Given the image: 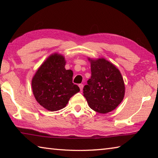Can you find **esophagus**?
I'll list each match as a JSON object with an SVG mask.
<instances>
[{
    "mask_svg": "<svg viewBox=\"0 0 158 158\" xmlns=\"http://www.w3.org/2000/svg\"><path fill=\"white\" fill-rule=\"evenodd\" d=\"M79 88H80V90H81V91H82L83 88V84H79Z\"/></svg>",
    "mask_w": 158,
    "mask_h": 158,
    "instance_id": "obj_1",
    "label": "esophagus"
}]
</instances>
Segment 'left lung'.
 Masks as SVG:
<instances>
[{"label": "left lung", "instance_id": "obj_1", "mask_svg": "<svg viewBox=\"0 0 158 158\" xmlns=\"http://www.w3.org/2000/svg\"><path fill=\"white\" fill-rule=\"evenodd\" d=\"M91 78L83 88V96L89 106L95 111L105 114L112 111L122 102L125 85L117 67L105 58L92 59Z\"/></svg>", "mask_w": 158, "mask_h": 158}]
</instances>
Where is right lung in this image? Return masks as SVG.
<instances>
[{"label": "right lung", "instance_id": "1", "mask_svg": "<svg viewBox=\"0 0 158 158\" xmlns=\"http://www.w3.org/2000/svg\"><path fill=\"white\" fill-rule=\"evenodd\" d=\"M66 60L58 53L50 55L40 66L32 79V89L36 101L43 108L56 111L66 106L80 91L73 83V73L66 70Z\"/></svg>", "mask_w": 158, "mask_h": 158}]
</instances>
